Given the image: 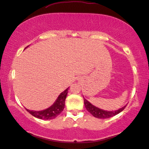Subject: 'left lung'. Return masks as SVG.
<instances>
[{
    "mask_svg": "<svg viewBox=\"0 0 149 149\" xmlns=\"http://www.w3.org/2000/svg\"><path fill=\"white\" fill-rule=\"evenodd\" d=\"M84 105L86 107L87 111L93 115L94 117H97V118L104 119L109 118V117L115 116L116 115L122 111L125 108V106L119 109L118 110L115 111H104L100 109L99 108H97L93 105L91 102H89L88 100L84 97Z\"/></svg>",
    "mask_w": 149,
    "mask_h": 149,
    "instance_id": "1",
    "label": "left lung"
}]
</instances>
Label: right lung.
<instances>
[{"mask_svg": "<svg viewBox=\"0 0 149 149\" xmlns=\"http://www.w3.org/2000/svg\"><path fill=\"white\" fill-rule=\"evenodd\" d=\"M69 88H68L65 91H64L63 93L60 94L58 96L57 99L54 102V103L49 108L47 109L40 111H30L29 109H26L28 112L38 119H52L55 118L56 116H58L63 111L65 107V98L68 95Z\"/></svg>", "mask_w": 149, "mask_h": 149, "instance_id": "add662e5", "label": "right lung"}]
</instances>
